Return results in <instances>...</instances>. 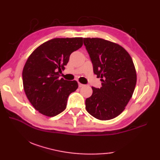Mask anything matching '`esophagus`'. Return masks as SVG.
<instances>
[{
    "instance_id": "esophagus-1",
    "label": "esophagus",
    "mask_w": 160,
    "mask_h": 160,
    "mask_svg": "<svg viewBox=\"0 0 160 160\" xmlns=\"http://www.w3.org/2000/svg\"><path fill=\"white\" fill-rule=\"evenodd\" d=\"M83 86H84L83 84H81L80 82H78V87H82Z\"/></svg>"
}]
</instances>
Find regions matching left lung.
Listing matches in <instances>:
<instances>
[{"instance_id":"8db88e82","label":"left lung","mask_w":160,"mask_h":160,"mask_svg":"<svg viewBox=\"0 0 160 160\" xmlns=\"http://www.w3.org/2000/svg\"><path fill=\"white\" fill-rule=\"evenodd\" d=\"M83 42L93 72L102 82L100 88L92 87L86 109L98 120H111L124 110L133 93L137 81L133 62L118 44L98 38H84Z\"/></svg>"}]
</instances>
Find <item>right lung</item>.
I'll list each match as a JSON object with an SVG mask.
<instances>
[{"instance_id":"add662e5","label":"right lung","mask_w":160,"mask_h":160,"mask_svg":"<svg viewBox=\"0 0 160 160\" xmlns=\"http://www.w3.org/2000/svg\"><path fill=\"white\" fill-rule=\"evenodd\" d=\"M82 38H53L40 45L29 56L22 70L27 97L40 113L53 117L66 108L67 98L74 92L76 81L59 78L69 56L82 46Z\"/></svg>"}]
</instances>
